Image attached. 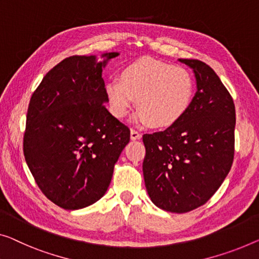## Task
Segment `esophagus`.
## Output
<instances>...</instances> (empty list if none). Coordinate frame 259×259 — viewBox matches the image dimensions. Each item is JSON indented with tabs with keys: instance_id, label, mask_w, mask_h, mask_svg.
<instances>
[{
	"instance_id": "esophagus-1",
	"label": "esophagus",
	"mask_w": 259,
	"mask_h": 259,
	"mask_svg": "<svg viewBox=\"0 0 259 259\" xmlns=\"http://www.w3.org/2000/svg\"><path fill=\"white\" fill-rule=\"evenodd\" d=\"M130 138L133 141H136V140H141L142 138V135L138 133L137 130H135V129H131V131H130Z\"/></svg>"
}]
</instances>
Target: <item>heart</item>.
<instances>
[{
	"label": "heart",
	"mask_w": 259,
	"mask_h": 259,
	"mask_svg": "<svg viewBox=\"0 0 259 259\" xmlns=\"http://www.w3.org/2000/svg\"><path fill=\"white\" fill-rule=\"evenodd\" d=\"M105 92L111 114L124 118L135 99V119L153 128H168L178 123L192 106L195 81L188 69L151 57L126 64L118 78L106 81Z\"/></svg>",
	"instance_id": "heart-1"
}]
</instances>
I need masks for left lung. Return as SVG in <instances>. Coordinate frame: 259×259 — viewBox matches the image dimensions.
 <instances>
[{
  "label": "left lung",
  "instance_id": "obj_1",
  "mask_svg": "<svg viewBox=\"0 0 259 259\" xmlns=\"http://www.w3.org/2000/svg\"><path fill=\"white\" fill-rule=\"evenodd\" d=\"M195 74L187 114L175 125L143 135V176L151 201L172 213L206 203L228 176L235 152L236 113L218 74L196 59H179Z\"/></svg>",
  "mask_w": 259,
  "mask_h": 259
}]
</instances>
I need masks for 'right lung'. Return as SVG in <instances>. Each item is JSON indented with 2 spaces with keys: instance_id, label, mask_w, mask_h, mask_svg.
<instances>
[{
  "instance_id": "obj_1",
  "label": "right lung",
  "mask_w": 259,
  "mask_h": 259,
  "mask_svg": "<svg viewBox=\"0 0 259 259\" xmlns=\"http://www.w3.org/2000/svg\"><path fill=\"white\" fill-rule=\"evenodd\" d=\"M117 52L72 56L50 69L32 93L23 151L34 180L53 203L74 210L107 192L130 129L107 110L102 67Z\"/></svg>"
}]
</instances>
